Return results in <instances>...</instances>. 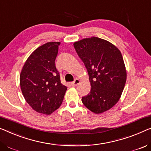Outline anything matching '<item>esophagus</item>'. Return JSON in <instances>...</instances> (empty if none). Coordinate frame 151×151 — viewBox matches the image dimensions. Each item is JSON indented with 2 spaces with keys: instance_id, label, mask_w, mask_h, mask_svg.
I'll return each mask as SVG.
<instances>
[{
  "instance_id": "obj_1",
  "label": "esophagus",
  "mask_w": 151,
  "mask_h": 151,
  "mask_svg": "<svg viewBox=\"0 0 151 151\" xmlns=\"http://www.w3.org/2000/svg\"><path fill=\"white\" fill-rule=\"evenodd\" d=\"M80 83V80L78 79V78H76V79L75 80V81L72 82L70 84L72 86H76V85H78Z\"/></svg>"
}]
</instances>
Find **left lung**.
I'll return each instance as SVG.
<instances>
[{
    "label": "left lung",
    "mask_w": 151,
    "mask_h": 151,
    "mask_svg": "<svg viewBox=\"0 0 151 151\" xmlns=\"http://www.w3.org/2000/svg\"><path fill=\"white\" fill-rule=\"evenodd\" d=\"M73 45L91 84L90 93L82 98L83 104L95 114L109 111L118 102L127 79L122 54L111 42L96 37Z\"/></svg>",
    "instance_id": "obj_1"
}]
</instances>
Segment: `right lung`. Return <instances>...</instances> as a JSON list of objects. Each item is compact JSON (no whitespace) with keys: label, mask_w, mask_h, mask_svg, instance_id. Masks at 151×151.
Masks as SVG:
<instances>
[{"label":"right lung","mask_w":151,"mask_h":151,"mask_svg":"<svg viewBox=\"0 0 151 151\" xmlns=\"http://www.w3.org/2000/svg\"><path fill=\"white\" fill-rule=\"evenodd\" d=\"M60 42H49L30 54L19 76L26 102L39 113L50 114L62 104L67 89L60 82L55 60Z\"/></svg>","instance_id":"add662e5"}]
</instances>
